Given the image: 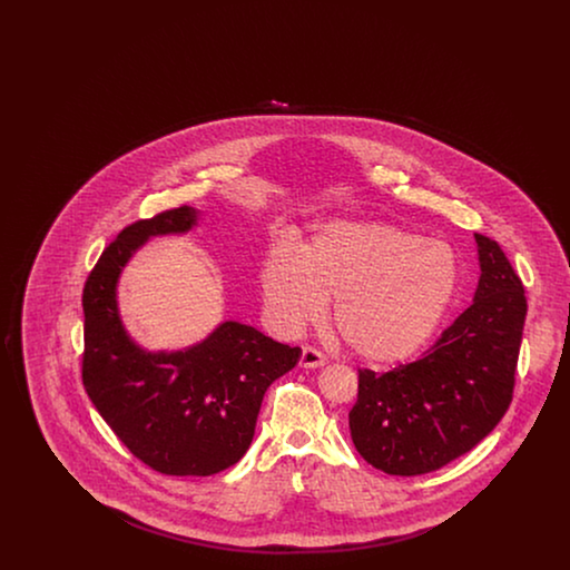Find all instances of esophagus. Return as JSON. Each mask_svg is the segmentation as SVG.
Here are the masks:
<instances>
[{
	"label": "esophagus",
	"mask_w": 570,
	"mask_h": 570,
	"mask_svg": "<svg viewBox=\"0 0 570 570\" xmlns=\"http://www.w3.org/2000/svg\"><path fill=\"white\" fill-rule=\"evenodd\" d=\"M325 363V354L321 353V351H316V348H312V346H305V348L301 351V361H298L301 367H305V370H316V367H323Z\"/></svg>",
	"instance_id": "obj_1"
}]
</instances>
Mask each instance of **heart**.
Here are the masks:
<instances>
[{
    "instance_id": "heart-1",
    "label": "heart",
    "mask_w": 570,
    "mask_h": 570,
    "mask_svg": "<svg viewBox=\"0 0 570 570\" xmlns=\"http://www.w3.org/2000/svg\"><path fill=\"white\" fill-rule=\"evenodd\" d=\"M461 282L458 252L406 228L342 219L301 249L275 244L261 269L267 316L298 333L325 316L358 358L391 365L419 353L442 325Z\"/></svg>"
}]
</instances>
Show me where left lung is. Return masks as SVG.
<instances>
[{"instance_id": "8db88e82", "label": "left lung", "mask_w": 570, "mask_h": 570, "mask_svg": "<svg viewBox=\"0 0 570 570\" xmlns=\"http://www.w3.org/2000/svg\"><path fill=\"white\" fill-rule=\"evenodd\" d=\"M474 239V303L423 358L386 374L358 370L351 435L358 455L386 474H428L458 460L511 406L528 303L502 247L479 233Z\"/></svg>"}]
</instances>
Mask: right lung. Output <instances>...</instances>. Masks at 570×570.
Wrapping results in <instances>:
<instances>
[{
  "label": "right lung",
  "mask_w": 570,
  "mask_h": 570,
  "mask_svg": "<svg viewBox=\"0 0 570 570\" xmlns=\"http://www.w3.org/2000/svg\"><path fill=\"white\" fill-rule=\"evenodd\" d=\"M196 222L184 205L126 226L82 288V386L130 453L170 476H209L242 460L265 391L301 356L235 321L177 353H149L128 335L117 309L124 267L149 237L181 235Z\"/></svg>",
  "instance_id": "1"
}]
</instances>
